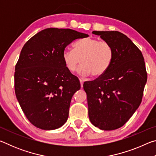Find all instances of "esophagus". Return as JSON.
Listing matches in <instances>:
<instances>
[{
	"instance_id": "1",
	"label": "esophagus",
	"mask_w": 156,
	"mask_h": 156,
	"mask_svg": "<svg viewBox=\"0 0 156 156\" xmlns=\"http://www.w3.org/2000/svg\"><path fill=\"white\" fill-rule=\"evenodd\" d=\"M80 86H81V87L83 88V80H81V79H80Z\"/></svg>"
}]
</instances>
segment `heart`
<instances>
[{
    "label": "heart",
    "mask_w": 156,
    "mask_h": 156,
    "mask_svg": "<svg viewBox=\"0 0 156 156\" xmlns=\"http://www.w3.org/2000/svg\"><path fill=\"white\" fill-rule=\"evenodd\" d=\"M73 50L65 49L62 60L69 72H75L80 63L78 72L84 77L92 74L102 76L112 64L113 49L109 42L94 38H84L75 42Z\"/></svg>",
    "instance_id": "b5f03b06"
}]
</instances>
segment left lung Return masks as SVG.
Listing matches in <instances>:
<instances>
[{
	"instance_id": "1",
	"label": "left lung",
	"mask_w": 156,
	"mask_h": 156,
	"mask_svg": "<svg viewBox=\"0 0 156 156\" xmlns=\"http://www.w3.org/2000/svg\"><path fill=\"white\" fill-rule=\"evenodd\" d=\"M92 33L112 44L113 58L106 72L83 84L89 120L102 130H114L125 125L141 103L147 80L144 57L138 47L122 33Z\"/></svg>"
}]
</instances>
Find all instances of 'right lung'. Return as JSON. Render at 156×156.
Here are the masks:
<instances>
[{"instance_id":"add662e5","label":"right lung","mask_w":156,"mask_h":156,"mask_svg":"<svg viewBox=\"0 0 156 156\" xmlns=\"http://www.w3.org/2000/svg\"><path fill=\"white\" fill-rule=\"evenodd\" d=\"M88 36L71 29L47 28L23 46L15 67V94L36 127L53 130L67 121L72 98L80 84L66 68L62 52L73 41Z\"/></svg>"}]
</instances>
